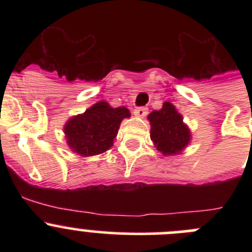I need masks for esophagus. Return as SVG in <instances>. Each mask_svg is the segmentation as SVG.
I'll return each instance as SVG.
<instances>
[{
  "label": "esophagus",
  "instance_id": "34e87169",
  "mask_svg": "<svg viewBox=\"0 0 252 252\" xmlns=\"http://www.w3.org/2000/svg\"><path fill=\"white\" fill-rule=\"evenodd\" d=\"M134 114H135L136 117H140V118H144V117L147 114V108L146 107L135 108V110H134Z\"/></svg>",
  "mask_w": 252,
  "mask_h": 252
}]
</instances>
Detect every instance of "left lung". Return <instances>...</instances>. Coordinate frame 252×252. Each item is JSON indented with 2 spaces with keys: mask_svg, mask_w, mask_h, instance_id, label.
I'll return each instance as SVG.
<instances>
[{
  "mask_svg": "<svg viewBox=\"0 0 252 252\" xmlns=\"http://www.w3.org/2000/svg\"><path fill=\"white\" fill-rule=\"evenodd\" d=\"M151 140L163 155L179 154L190 141V131L172 103L164 102L162 110L149 114Z\"/></svg>",
  "mask_w": 252,
  "mask_h": 252,
  "instance_id": "1",
  "label": "left lung"
}]
</instances>
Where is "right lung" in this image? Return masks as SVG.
<instances>
[{"label": "right lung", "instance_id": "obj_1", "mask_svg": "<svg viewBox=\"0 0 252 252\" xmlns=\"http://www.w3.org/2000/svg\"><path fill=\"white\" fill-rule=\"evenodd\" d=\"M130 116L126 107L112 108L100 101L85 113L73 117L64 126V134L72 151L81 156H95L113 145L123 118Z\"/></svg>", "mask_w": 252, "mask_h": 252}]
</instances>
